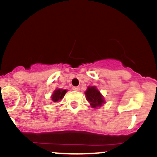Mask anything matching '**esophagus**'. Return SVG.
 Instances as JSON below:
<instances>
[{"instance_id":"obj_1","label":"esophagus","mask_w":157,"mask_h":157,"mask_svg":"<svg viewBox=\"0 0 157 157\" xmlns=\"http://www.w3.org/2000/svg\"><path fill=\"white\" fill-rule=\"evenodd\" d=\"M73 90H74V91H79L80 90V87L79 86H74L73 87Z\"/></svg>"}]
</instances>
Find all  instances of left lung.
I'll use <instances>...</instances> for the list:
<instances>
[{
	"label": "left lung",
	"instance_id": "8db88e82",
	"mask_svg": "<svg viewBox=\"0 0 157 157\" xmlns=\"http://www.w3.org/2000/svg\"><path fill=\"white\" fill-rule=\"evenodd\" d=\"M85 95L92 108L101 107V105L105 103L103 96L96 86H89L86 91L85 92Z\"/></svg>",
	"mask_w": 157,
	"mask_h": 157
}]
</instances>
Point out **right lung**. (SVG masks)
<instances>
[{
  "label": "right lung",
  "mask_w": 157,
  "mask_h": 157,
  "mask_svg": "<svg viewBox=\"0 0 157 157\" xmlns=\"http://www.w3.org/2000/svg\"><path fill=\"white\" fill-rule=\"evenodd\" d=\"M67 90H62V89H57L54 91L53 94L52 95V100L53 102H58L61 99H62V98L64 97V95H65Z\"/></svg>",
  "instance_id": "obj_1"
}]
</instances>
